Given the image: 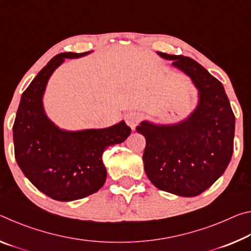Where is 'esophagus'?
<instances>
[{
	"label": "esophagus",
	"mask_w": 251,
	"mask_h": 251,
	"mask_svg": "<svg viewBox=\"0 0 251 251\" xmlns=\"http://www.w3.org/2000/svg\"><path fill=\"white\" fill-rule=\"evenodd\" d=\"M125 122L131 129H135V127L142 121V114L138 112H128L125 115Z\"/></svg>",
	"instance_id": "esophagus-1"
}]
</instances>
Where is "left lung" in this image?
<instances>
[{
    "label": "left lung",
    "mask_w": 251,
    "mask_h": 251,
    "mask_svg": "<svg viewBox=\"0 0 251 251\" xmlns=\"http://www.w3.org/2000/svg\"><path fill=\"white\" fill-rule=\"evenodd\" d=\"M189 76L199 91V104L188 120L173 126L143 122V160L147 177L164 192L194 197L226 171L233 151L235 115L223 84L193 58L158 52Z\"/></svg>",
    "instance_id": "1"
}]
</instances>
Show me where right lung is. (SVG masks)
Listing matches in <instances>:
<instances>
[{
	"label": "right lung",
	"instance_id": "1",
	"mask_svg": "<svg viewBox=\"0 0 251 251\" xmlns=\"http://www.w3.org/2000/svg\"><path fill=\"white\" fill-rule=\"evenodd\" d=\"M87 53H61L50 59L22 94L13 125L14 154L21 171L40 192L59 201L100 190L107 175L103 151L130 134L125 122L104 129L64 131L46 117L42 97L50 76L64 58Z\"/></svg>",
	"mask_w": 251,
	"mask_h": 251
}]
</instances>
